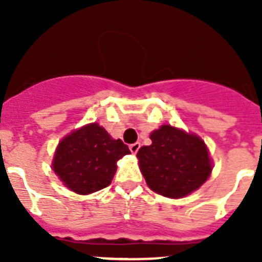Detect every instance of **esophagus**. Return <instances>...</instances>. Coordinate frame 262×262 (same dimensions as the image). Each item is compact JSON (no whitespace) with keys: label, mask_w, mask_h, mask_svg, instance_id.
<instances>
[{"label":"esophagus","mask_w":262,"mask_h":262,"mask_svg":"<svg viewBox=\"0 0 262 262\" xmlns=\"http://www.w3.org/2000/svg\"><path fill=\"white\" fill-rule=\"evenodd\" d=\"M139 148H140V143H134V144L129 145V151L133 154H136L139 151Z\"/></svg>","instance_id":"esophagus-1"}]
</instances>
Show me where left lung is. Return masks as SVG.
Segmentation results:
<instances>
[{
    "mask_svg": "<svg viewBox=\"0 0 262 262\" xmlns=\"http://www.w3.org/2000/svg\"><path fill=\"white\" fill-rule=\"evenodd\" d=\"M151 140L152 144L143 145L136 156L152 190L181 198L205 184L212 166L202 139L165 124L151 134Z\"/></svg>",
    "mask_w": 262,
    "mask_h": 262,
    "instance_id": "left-lung-1",
    "label": "left lung"
}]
</instances>
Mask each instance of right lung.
Segmentation results:
<instances>
[{
	"mask_svg": "<svg viewBox=\"0 0 262 262\" xmlns=\"http://www.w3.org/2000/svg\"><path fill=\"white\" fill-rule=\"evenodd\" d=\"M128 154L120 139L114 140L103 127L92 123L62 139L52 168L72 191L90 194L111 184L117 161Z\"/></svg>",
	"mask_w": 262,
	"mask_h": 262,
	"instance_id": "add662e5",
	"label": "right lung"
}]
</instances>
